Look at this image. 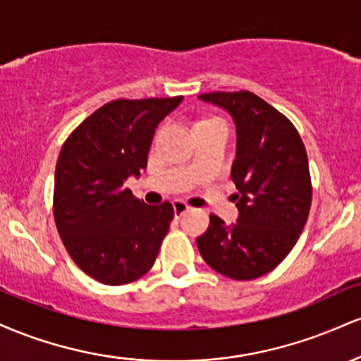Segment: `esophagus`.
Listing matches in <instances>:
<instances>
[{"label":"esophagus","instance_id":"1","mask_svg":"<svg viewBox=\"0 0 361 361\" xmlns=\"http://www.w3.org/2000/svg\"><path fill=\"white\" fill-rule=\"evenodd\" d=\"M173 210H175L176 217H181V215H183L185 212H188L190 205L183 200H175V202H173Z\"/></svg>","mask_w":361,"mask_h":361}]
</instances>
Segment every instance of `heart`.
Listing matches in <instances>:
<instances>
[{"label":"heart","instance_id":"1","mask_svg":"<svg viewBox=\"0 0 361 361\" xmlns=\"http://www.w3.org/2000/svg\"><path fill=\"white\" fill-rule=\"evenodd\" d=\"M210 120H217V118H210Z\"/></svg>","mask_w":361,"mask_h":361}]
</instances>
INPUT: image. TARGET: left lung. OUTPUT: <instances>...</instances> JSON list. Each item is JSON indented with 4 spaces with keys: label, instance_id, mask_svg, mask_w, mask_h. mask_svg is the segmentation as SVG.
Instances as JSON below:
<instances>
[{
    "label": "left lung",
    "instance_id": "8db88e82",
    "mask_svg": "<svg viewBox=\"0 0 361 361\" xmlns=\"http://www.w3.org/2000/svg\"><path fill=\"white\" fill-rule=\"evenodd\" d=\"M202 102L221 106L235 123L231 169L238 222L210 215L197 246L210 268L234 280H252L276 268L307 222L312 185L309 161L293 123L251 91H215Z\"/></svg>",
    "mask_w": 361,
    "mask_h": 361
}]
</instances>
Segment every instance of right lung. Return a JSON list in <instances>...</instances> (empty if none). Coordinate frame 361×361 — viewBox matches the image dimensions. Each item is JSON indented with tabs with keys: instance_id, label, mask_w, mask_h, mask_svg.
Returning <instances> with one entry per match:
<instances>
[{
	"instance_id": "right-lung-1",
	"label": "right lung",
	"mask_w": 361,
	"mask_h": 361,
	"mask_svg": "<svg viewBox=\"0 0 361 361\" xmlns=\"http://www.w3.org/2000/svg\"><path fill=\"white\" fill-rule=\"evenodd\" d=\"M181 100L106 103L61 149L54 219L74 263L100 283H130L154 264L175 215L173 205H146L126 188V181L146 169L156 127Z\"/></svg>"
}]
</instances>
